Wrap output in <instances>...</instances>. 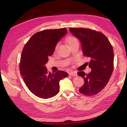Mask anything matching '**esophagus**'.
Segmentation results:
<instances>
[{
    "label": "esophagus",
    "instance_id": "1",
    "mask_svg": "<svg viewBox=\"0 0 127 127\" xmlns=\"http://www.w3.org/2000/svg\"><path fill=\"white\" fill-rule=\"evenodd\" d=\"M69 74L70 76H77V73L76 72H70Z\"/></svg>",
    "mask_w": 127,
    "mask_h": 127
}]
</instances>
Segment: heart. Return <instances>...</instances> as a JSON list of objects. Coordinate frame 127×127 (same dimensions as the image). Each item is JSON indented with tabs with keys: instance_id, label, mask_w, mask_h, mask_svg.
Listing matches in <instances>:
<instances>
[{
	"instance_id": "b5f03b06",
	"label": "heart",
	"mask_w": 127,
	"mask_h": 127,
	"mask_svg": "<svg viewBox=\"0 0 127 127\" xmlns=\"http://www.w3.org/2000/svg\"><path fill=\"white\" fill-rule=\"evenodd\" d=\"M66 42H67V44L69 46H70L72 45V44H74V43L76 42H78V41L77 40V38L74 37L73 36H68L67 37H66ZM58 45H56V46L55 47V50H56L58 48Z\"/></svg>"
}]
</instances>
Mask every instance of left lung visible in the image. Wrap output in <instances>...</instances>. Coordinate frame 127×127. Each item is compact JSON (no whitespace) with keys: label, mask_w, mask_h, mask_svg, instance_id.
Returning <instances> with one entry per match:
<instances>
[{"label":"left lung","mask_w":127,"mask_h":127,"mask_svg":"<svg viewBox=\"0 0 127 127\" xmlns=\"http://www.w3.org/2000/svg\"><path fill=\"white\" fill-rule=\"evenodd\" d=\"M73 35L81 41L83 54L91 58L89 74L80 71L77 74L85 83L79 89L86 96L95 95L107 84L114 69V51L109 40L102 33L90 29L70 28Z\"/></svg>","instance_id":"1"}]
</instances>
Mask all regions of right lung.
I'll return each instance as SVG.
<instances>
[{
	"mask_svg": "<svg viewBox=\"0 0 127 127\" xmlns=\"http://www.w3.org/2000/svg\"><path fill=\"white\" fill-rule=\"evenodd\" d=\"M67 32L65 28L38 32L25 44L21 54L20 70L25 83L38 97L51 98L59 91V81L68 76L62 70L48 72L45 64L59 40Z\"/></svg>",
	"mask_w": 127,
	"mask_h": 127,
	"instance_id": "obj_1",
	"label": "right lung"
}]
</instances>
